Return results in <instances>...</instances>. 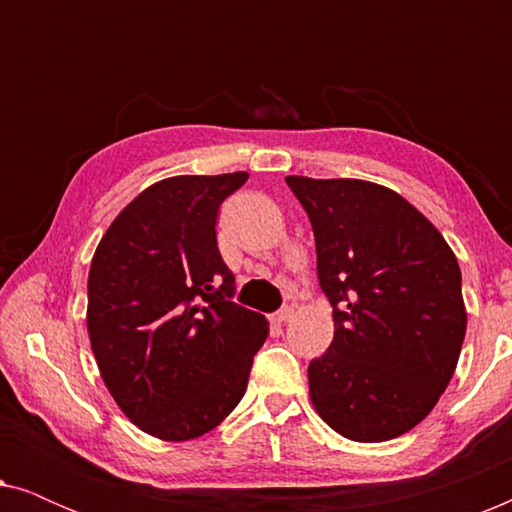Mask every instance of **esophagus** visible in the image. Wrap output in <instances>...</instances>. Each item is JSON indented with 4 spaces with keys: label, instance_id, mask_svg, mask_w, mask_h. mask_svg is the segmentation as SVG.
<instances>
[{
    "label": "esophagus",
    "instance_id": "esophagus-1",
    "mask_svg": "<svg viewBox=\"0 0 512 512\" xmlns=\"http://www.w3.org/2000/svg\"><path fill=\"white\" fill-rule=\"evenodd\" d=\"M293 317V307H284V310H279V312H275L272 314V324H277V326H282V324H286V321H289Z\"/></svg>",
    "mask_w": 512,
    "mask_h": 512
}]
</instances>
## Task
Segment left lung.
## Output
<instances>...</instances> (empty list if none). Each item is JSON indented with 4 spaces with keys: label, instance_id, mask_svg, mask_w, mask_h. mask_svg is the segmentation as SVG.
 <instances>
[{
    "label": "left lung",
    "instance_id": "1",
    "mask_svg": "<svg viewBox=\"0 0 512 512\" xmlns=\"http://www.w3.org/2000/svg\"><path fill=\"white\" fill-rule=\"evenodd\" d=\"M310 216L333 342L310 361L319 417L356 443L415 429L450 384L466 335L457 256L387 186L286 177Z\"/></svg>",
    "mask_w": 512,
    "mask_h": 512
}]
</instances>
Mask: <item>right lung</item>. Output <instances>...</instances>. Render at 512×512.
<instances>
[{
    "mask_svg": "<svg viewBox=\"0 0 512 512\" xmlns=\"http://www.w3.org/2000/svg\"><path fill=\"white\" fill-rule=\"evenodd\" d=\"M247 172L181 174L137 195L97 244L88 335L109 394L153 438H198L247 391L268 319L233 303L216 214Z\"/></svg>",
    "mask_w": 512,
    "mask_h": 512,
    "instance_id": "right-lung-1",
    "label": "right lung"
}]
</instances>
